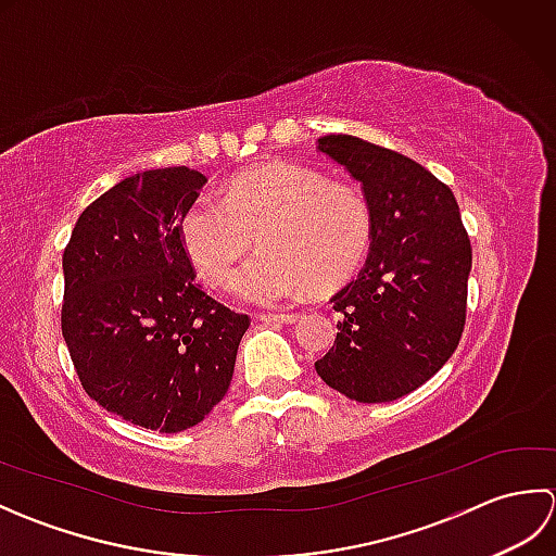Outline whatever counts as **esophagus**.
I'll list each match as a JSON object with an SVG mask.
<instances>
[{"mask_svg":"<svg viewBox=\"0 0 556 556\" xmlns=\"http://www.w3.org/2000/svg\"><path fill=\"white\" fill-rule=\"evenodd\" d=\"M260 320L263 323H281V325H293L301 320L299 313H267V315H260Z\"/></svg>","mask_w":556,"mask_h":556,"instance_id":"34e87169","label":"esophagus"}]
</instances>
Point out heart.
<instances>
[{"instance_id": "obj_1", "label": "heart", "mask_w": 556, "mask_h": 556, "mask_svg": "<svg viewBox=\"0 0 556 556\" xmlns=\"http://www.w3.org/2000/svg\"><path fill=\"white\" fill-rule=\"evenodd\" d=\"M181 245L200 279L227 281L255 236L263 251L236 269L231 289L253 305H279L315 287L332 291L356 275L372 241V215L356 188L303 164H265L198 195L179 219Z\"/></svg>"}]
</instances>
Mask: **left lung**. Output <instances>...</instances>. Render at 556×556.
<instances>
[{"label":"left lung","instance_id":"left-lung-1","mask_svg":"<svg viewBox=\"0 0 556 556\" xmlns=\"http://www.w3.org/2000/svg\"><path fill=\"white\" fill-rule=\"evenodd\" d=\"M317 150L361 181L372 241L332 299L339 332L315 370L361 404L394 401L428 382L464 334L468 231L452 188L418 162L346 134L323 136Z\"/></svg>","mask_w":556,"mask_h":556}]
</instances>
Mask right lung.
<instances>
[{
    "label": "right lung",
    "mask_w": 556,
    "mask_h": 556,
    "mask_svg": "<svg viewBox=\"0 0 556 556\" xmlns=\"http://www.w3.org/2000/svg\"><path fill=\"white\" fill-rule=\"evenodd\" d=\"M205 176H128L80 212L64 248L62 334L86 394L148 430L193 428L227 394L251 317L195 285L179 219Z\"/></svg>",
    "instance_id": "1"
}]
</instances>
